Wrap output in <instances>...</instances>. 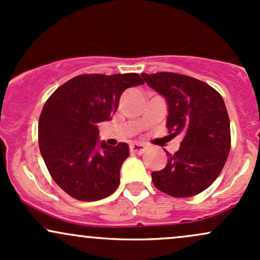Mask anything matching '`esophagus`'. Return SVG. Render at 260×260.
<instances>
[{"label":"esophagus","instance_id":"obj_1","mask_svg":"<svg viewBox=\"0 0 260 260\" xmlns=\"http://www.w3.org/2000/svg\"><path fill=\"white\" fill-rule=\"evenodd\" d=\"M129 149L133 154L140 155L147 150V147L144 144H139V143H133V144L129 145Z\"/></svg>","mask_w":260,"mask_h":260}]
</instances>
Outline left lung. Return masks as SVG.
<instances>
[{"label": "left lung", "instance_id": "obj_1", "mask_svg": "<svg viewBox=\"0 0 260 260\" xmlns=\"http://www.w3.org/2000/svg\"><path fill=\"white\" fill-rule=\"evenodd\" d=\"M142 77L166 99L170 136L182 137L175 154L166 151L165 169L151 172L154 186L176 198L199 194L220 175L231 148L230 120L221 95L184 74L159 72Z\"/></svg>", "mask_w": 260, "mask_h": 260}]
</instances>
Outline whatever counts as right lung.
<instances>
[{"label": "right lung", "instance_id": "add662e5", "mask_svg": "<svg viewBox=\"0 0 260 260\" xmlns=\"http://www.w3.org/2000/svg\"><path fill=\"white\" fill-rule=\"evenodd\" d=\"M144 84L137 73L82 74L52 92L39 118V148L52 180L82 202L111 196L129 156L127 143L99 142L98 123L111 120L127 88Z\"/></svg>", "mask_w": 260, "mask_h": 260}]
</instances>
